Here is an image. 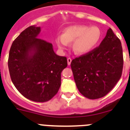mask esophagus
Wrapping results in <instances>:
<instances>
[{
    "instance_id": "esophagus-1",
    "label": "esophagus",
    "mask_w": 130,
    "mask_h": 130,
    "mask_svg": "<svg viewBox=\"0 0 130 130\" xmlns=\"http://www.w3.org/2000/svg\"><path fill=\"white\" fill-rule=\"evenodd\" d=\"M71 61H72V59H71V58H67V62H68V65H71Z\"/></svg>"
}]
</instances>
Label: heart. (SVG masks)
Wrapping results in <instances>:
<instances>
[{
    "mask_svg": "<svg viewBox=\"0 0 130 130\" xmlns=\"http://www.w3.org/2000/svg\"><path fill=\"white\" fill-rule=\"evenodd\" d=\"M101 37L100 29L96 26L86 25L72 26L65 30L63 36L57 38L59 48L64 50L72 43L73 50L77 54H84L92 51L98 44Z\"/></svg>",
    "mask_w": 130,
    "mask_h": 130,
    "instance_id": "obj_1",
    "label": "heart"
}]
</instances>
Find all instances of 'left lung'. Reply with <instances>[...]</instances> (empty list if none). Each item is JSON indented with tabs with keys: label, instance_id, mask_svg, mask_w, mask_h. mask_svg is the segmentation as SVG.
Returning <instances> with one entry per match:
<instances>
[{
	"label": "left lung",
	"instance_id": "obj_1",
	"mask_svg": "<svg viewBox=\"0 0 130 130\" xmlns=\"http://www.w3.org/2000/svg\"><path fill=\"white\" fill-rule=\"evenodd\" d=\"M123 63L121 42L109 28L99 46L72 59L71 67L80 93L94 100L115 86L122 76Z\"/></svg>",
	"mask_w": 130,
	"mask_h": 130
}]
</instances>
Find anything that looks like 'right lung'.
<instances>
[{"label":"right lung","mask_w":130,"mask_h":130,"mask_svg":"<svg viewBox=\"0 0 130 130\" xmlns=\"http://www.w3.org/2000/svg\"><path fill=\"white\" fill-rule=\"evenodd\" d=\"M40 30L34 25L22 31L11 45L8 65L19 92L31 101L45 102L58 92L67 59L55 54L52 43L37 37Z\"/></svg>","instance_id":"right-lung-1"}]
</instances>
